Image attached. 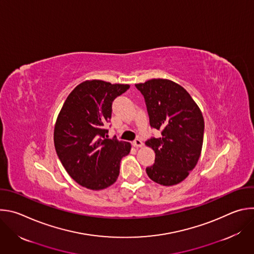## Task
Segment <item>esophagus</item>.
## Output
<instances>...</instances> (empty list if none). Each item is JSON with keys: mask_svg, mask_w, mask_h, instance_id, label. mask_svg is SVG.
<instances>
[{"mask_svg": "<svg viewBox=\"0 0 254 254\" xmlns=\"http://www.w3.org/2000/svg\"><path fill=\"white\" fill-rule=\"evenodd\" d=\"M132 144H133V147H135V148H140V147H142V141H141V139L140 138H135L133 141H132Z\"/></svg>", "mask_w": 254, "mask_h": 254, "instance_id": "34e87169", "label": "esophagus"}]
</instances>
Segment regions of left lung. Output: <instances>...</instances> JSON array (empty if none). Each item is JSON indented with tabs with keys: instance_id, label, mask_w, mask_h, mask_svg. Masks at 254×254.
Wrapping results in <instances>:
<instances>
[{
	"instance_id": "1",
	"label": "left lung",
	"mask_w": 254,
	"mask_h": 254,
	"mask_svg": "<svg viewBox=\"0 0 254 254\" xmlns=\"http://www.w3.org/2000/svg\"><path fill=\"white\" fill-rule=\"evenodd\" d=\"M135 87L144 97L151 127L161 130L160 137L146 141L156 154L155 164L146 172L160 185H177L199 161L204 135L202 113L188 91L172 80L154 78Z\"/></svg>"
}]
</instances>
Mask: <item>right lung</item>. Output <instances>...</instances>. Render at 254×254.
Segmentation results:
<instances>
[{
    "instance_id": "add662e5",
    "label": "right lung",
    "mask_w": 254,
    "mask_h": 254,
    "mask_svg": "<svg viewBox=\"0 0 254 254\" xmlns=\"http://www.w3.org/2000/svg\"><path fill=\"white\" fill-rule=\"evenodd\" d=\"M128 88V84L83 81L67 96L57 117V156L69 176L89 190L112 186L120 175L122 159L130 152L129 142L106 134L113 101Z\"/></svg>"
}]
</instances>
